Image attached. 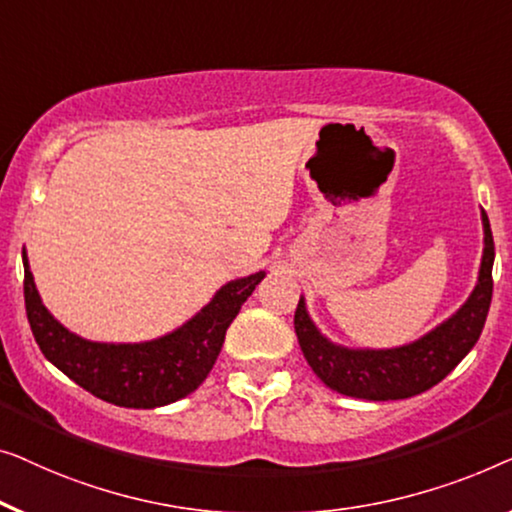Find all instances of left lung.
Instances as JSON below:
<instances>
[{"label": "left lung", "mask_w": 512, "mask_h": 512, "mask_svg": "<svg viewBox=\"0 0 512 512\" xmlns=\"http://www.w3.org/2000/svg\"><path fill=\"white\" fill-rule=\"evenodd\" d=\"M482 232L485 248L471 297L455 315L413 343L385 350L345 348L322 336L301 297L294 313V331L315 376L338 394L369 401L408 399L441 383L478 343L492 304L494 239L485 211Z\"/></svg>", "instance_id": "8db88e82"}]
</instances>
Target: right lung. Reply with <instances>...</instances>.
Here are the masks:
<instances>
[{"mask_svg":"<svg viewBox=\"0 0 512 512\" xmlns=\"http://www.w3.org/2000/svg\"><path fill=\"white\" fill-rule=\"evenodd\" d=\"M25 308L43 357L83 390L122 408H157L192 394L204 383L239 315L266 273L229 280L215 297L169 334L143 343H97L60 325L34 285L23 250Z\"/></svg>","mask_w":512,"mask_h":512,"instance_id":"right-lung-1","label":"right lung"}]
</instances>
